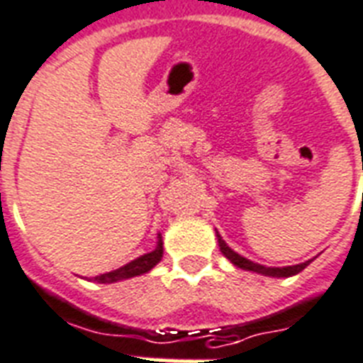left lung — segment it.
Listing matches in <instances>:
<instances>
[{"label":"left lung","mask_w":363,"mask_h":363,"mask_svg":"<svg viewBox=\"0 0 363 363\" xmlns=\"http://www.w3.org/2000/svg\"><path fill=\"white\" fill-rule=\"evenodd\" d=\"M217 239H218V247H220V252L228 257L233 265H238L239 269H245V271L262 272V274H265V277H278V278L293 277V274H296V272H301L302 269H306L311 262L310 259V262H304L301 263V265H291V267H263V265H257V263L250 262V259H247V257L239 256L238 252H233L232 248L223 241V238L218 235V232H217Z\"/></svg>","instance_id":"8db88e82"}]
</instances>
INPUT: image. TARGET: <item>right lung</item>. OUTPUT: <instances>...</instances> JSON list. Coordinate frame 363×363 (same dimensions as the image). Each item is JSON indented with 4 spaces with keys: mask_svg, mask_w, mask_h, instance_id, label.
<instances>
[{
    "mask_svg": "<svg viewBox=\"0 0 363 363\" xmlns=\"http://www.w3.org/2000/svg\"><path fill=\"white\" fill-rule=\"evenodd\" d=\"M161 257H163V239H161L160 235L157 248H155L154 252L137 257V259L130 262L128 265H124V267L116 269V271H111V272H106V274H100V277H94V282L113 284V282H118V280H125V278L139 277V274H145V272H148L150 269L155 267V265L161 262Z\"/></svg>",
    "mask_w": 363,
    "mask_h": 363,
    "instance_id": "right-lung-1",
    "label": "right lung"
}]
</instances>
